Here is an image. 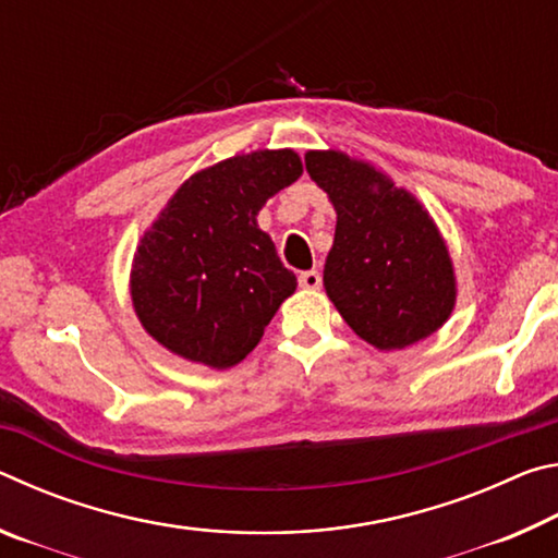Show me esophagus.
I'll use <instances>...</instances> for the list:
<instances>
[{
	"label": "esophagus",
	"instance_id": "34e87169",
	"mask_svg": "<svg viewBox=\"0 0 558 558\" xmlns=\"http://www.w3.org/2000/svg\"><path fill=\"white\" fill-rule=\"evenodd\" d=\"M298 282H300V288H305V290H317L319 286H323V276H319L317 270H305V272H300Z\"/></svg>",
	"mask_w": 558,
	"mask_h": 558
}]
</instances>
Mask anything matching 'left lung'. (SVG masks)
Here are the masks:
<instances>
[{
    "label": "left lung",
    "instance_id": "8db88e82",
    "mask_svg": "<svg viewBox=\"0 0 558 558\" xmlns=\"http://www.w3.org/2000/svg\"><path fill=\"white\" fill-rule=\"evenodd\" d=\"M305 165L337 211L323 282L344 323L379 352L438 332L456 310L458 280L426 206L339 149H310Z\"/></svg>",
    "mask_w": 558,
    "mask_h": 558
}]
</instances>
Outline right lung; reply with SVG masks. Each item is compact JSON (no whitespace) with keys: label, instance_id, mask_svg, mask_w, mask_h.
<instances>
[{"label":"right lung","instance_id":"obj_1","mask_svg":"<svg viewBox=\"0 0 558 558\" xmlns=\"http://www.w3.org/2000/svg\"><path fill=\"white\" fill-rule=\"evenodd\" d=\"M302 177L295 149H256L192 174L143 233L130 298L167 352L231 369L248 356L298 288L256 216Z\"/></svg>","mask_w":558,"mask_h":558}]
</instances>
